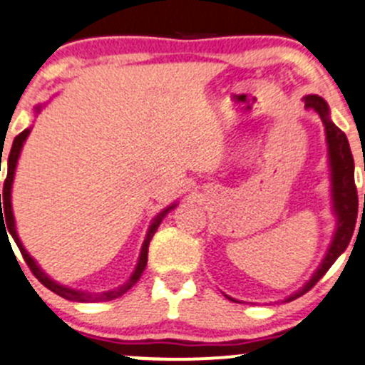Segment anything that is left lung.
I'll list each match as a JSON object with an SVG mask.
<instances>
[{"label":"left lung","mask_w":365,"mask_h":365,"mask_svg":"<svg viewBox=\"0 0 365 365\" xmlns=\"http://www.w3.org/2000/svg\"><path fill=\"white\" fill-rule=\"evenodd\" d=\"M304 103L306 108H313L318 112L322 118L323 125H325L327 135V145H329V161H330V175H332V200H334V212L337 216V228L334 234L332 242H330L329 251H327L325 258L313 274L309 281L290 295L287 302L299 299L306 292H309L318 281L325 276L327 270L332 267L334 262L339 258V255L350 244L353 230H355L356 223V212H359V197H356V186H355V165H353V156L350 151V144L343 131L339 130L329 118V105L322 96L307 95L304 96ZM365 200V198H364ZM230 299V297H228ZM232 300V299H230Z\"/></svg>","instance_id":"left-lung-1"}]
</instances>
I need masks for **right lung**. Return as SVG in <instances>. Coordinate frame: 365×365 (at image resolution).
Wrapping results in <instances>:
<instances>
[{"mask_svg": "<svg viewBox=\"0 0 365 365\" xmlns=\"http://www.w3.org/2000/svg\"><path fill=\"white\" fill-rule=\"evenodd\" d=\"M40 105L36 107V112H40ZM29 128L28 130H24L22 133H19L17 137H15L14 144H12V149H10V155H9V170H6V179H5V184H3V193H0V202H1V195H3V209L0 205V210H1V221H6V228H9L10 235H12V239L15 240V244H17V247L21 250L22 253V258H24V262L28 264L29 269H31V272L35 274L36 279L40 281V283L43 284V287H47L48 290L54 292V294H58L59 297H63V299L66 300H77V302H103V300H112V299H118V297H121L123 294H126L128 290H130L131 287H133L135 283H137L138 279H140L142 272H144L145 265H148V251H149V242H151L153 235L156 234L158 227H160L161 220H163L165 216H167V212L170 209L175 207L174 205H170V207H167L165 210H161L160 214L153 220L151 227H149L148 230V235H145L144 239V244H142V250H140V257H138V264L135 267L133 274L130 276V279L126 281L125 284H121L119 288H114V290H108V292H103V294H91V292H81V290H73V288H68V287H63V284L56 283V281H52L51 277L47 276V274L43 272L42 269H40L38 264H36L35 260H33L31 257H29L28 251L24 250V246H22L21 239H19L17 235V230H15V220H14V212H12V200H10V197H12V182H14V174H15V167H17V160H19V155H21V149L22 145H24V140L28 138L29 135ZM6 212V217H2V212ZM0 221V225H1Z\"/></svg>", "mask_w": 365, "mask_h": 365, "instance_id": "right-lung-1", "label": "right lung"}]
</instances>
